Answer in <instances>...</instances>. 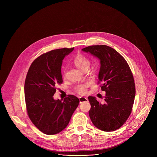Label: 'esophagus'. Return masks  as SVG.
Wrapping results in <instances>:
<instances>
[{
    "mask_svg": "<svg viewBox=\"0 0 157 157\" xmlns=\"http://www.w3.org/2000/svg\"><path fill=\"white\" fill-rule=\"evenodd\" d=\"M79 102H80V103H82V102H85V101H88L87 98H85V97H79Z\"/></svg>",
    "mask_w": 157,
    "mask_h": 157,
    "instance_id": "obj_1",
    "label": "esophagus"
}]
</instances>
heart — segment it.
Returning a JSON list of instances; mask_svg holds the SVG:
<instances>
[{"instance_id":"obj_1","label":"heart","mask_w":157,"mask_h":157,"mask_svg":"<svg viewBox=\"0 0 157 157\" xmlns=\"http://www.w3.org/2000/svg\"><path fill=\"white\" fill-rule=\"evenodd\" d=\"M73 63L75 64V66L78 68L79 69L86 71L88 68L89 65V59L88 57H87L84 55L82 54H78L73 59ZM65 73L64 72V75ZM89 86V82H84L82 84H77L75 86L74 89L75 91L80 94H83L86 93L87 87Z\"/></svg>"}]
</instances>
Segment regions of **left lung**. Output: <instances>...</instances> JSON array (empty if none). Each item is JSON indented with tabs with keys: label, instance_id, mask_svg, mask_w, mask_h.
Returning a JSON list of instances; mask_svg holds the SVG:
<instances>
[{
	"label": "left lung",
	"instance_id": "left-lung-1",
	"mask_svg": "<svg viewBox=\"0 0 157 157\" xmlns=\"http://www.w3.org/2000/svg\"><path fill=\"white\" fill-rule=\"evenodd\" d=\"M101 60L99 81L105 92L104 103L89 96V115L93 124L105 132L116 130L130 115L136 96V86L130 67L116 50L107 45H93L82 49Z\"/></svg>",
	"mask_w": 157,
	"mask_h": 157
}]
</instances>
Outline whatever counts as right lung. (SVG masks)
Returning <instances> with one entry per match:
<instances>
[{
  "label": "right lung",
  "instance_id": "right-lung-1",
  "mask_svg": "<svg viewBox=\"0 0 157 157\" xmlns=\"http://www.w3.org/2000/svg\"><path fill=\"white\" fill-rule=\"evenodd\" d=\"M64 48L43 53L31 64L25 81L27 114L35 127L47 135L56 134L68 125L79 100L69 94L55 100L56 86L61 84L63 59L73 50Z\"/></svg>",
  "mask_w": 157,
  "mask_h": 157
}]
</instances>
